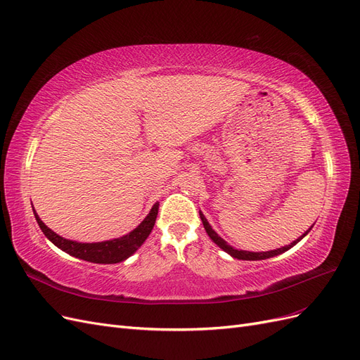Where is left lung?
Listing matches in <instances>:
<instances>
[{
  "label": "left lung",
  "instance_id": "8db88e82",
  "mask_svg": "<svg viewBox=\"0 0 360 360\" xmlns=\"http://www.w3.org/2000/svg\"><path fill=\"white\" fill-rule=\"evenodd\" d=\"M200 217H201L202 225H204V228H205V233L209 234V237L212 238V240H213L217 246H219L222 250H225L226 254H230L233 258L245 259V261H259V259H267V258H271V257H276V255L284 254V252H287L288 249H291L292 246H296V245L302 240V238L312 230V226H314V225H312V226L309 228V230L304 231L299 238H296V240H294V242L290 243V245H287V246H282V248H278V249H274V250H267V252H249V250L236 249V248H233L231 245H228V243L224 240V238L213 230L212 225L209 224V221L205 219V216L202 214L201 210H200Z\"/></svg>",
  "mask_w": 360,
  "mask_h": 360
}]
</instances>
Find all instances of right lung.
Instances as JSON below:
<instances>
[{"label":"right lung","instance_id":"add662e5","mask_svg":"<svg viewBox=\"0 0 360 360\" xmlns=\"http://www.w3.org/2000/svg\"><path fill=\"white\" fill-rule=\"evenodd\" d=\"M158 210H159V202H155V205L151 207L150 213L144 217V221L141 222L135 230L122 237H117V238H112V240H105V242L82 243V242L69 240V238H64L57 233H53L49 226L43 224V221L36 213L34 207H32L36 221L43 234L48 237V240H51L57 248H60L61 250H64V252L75 258L90 261V263H97V264L122 263V261L127 259L130 255H134L141 248V245L147 240L151 230H153L156 217H158Z\"/></svg>","mask_w":360,"mask_h":360}]
</instances>
